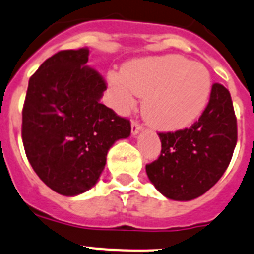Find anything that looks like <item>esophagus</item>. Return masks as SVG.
Listing matches in <instances>:
<instances>
[{
  "mask_svg": "<svg viewBox=\"0 0 254 254\" xmlns=\"http://www.w3.org/2000/svg\"><path fill=\"white\" fill-rule=\"evenodd\" d=\"M142 125H140L138 121H133V123H131V134H133V135H136L139 131H142Z\"/></svg>",
  "mask_w": 254,
  "mask_h": 254,
  "instance_id": "1",
  "label": "esophagus"
}]
</instances>
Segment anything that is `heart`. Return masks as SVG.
Segmentation results:
<instances>
[{"label": "heart", "instance_id": "b5f03b06", "mask_svg": "<svg viewBox=\"0 0 254 254\" xmlns=\"http://www.w3.org/2000/svg\"><path fill=\"white\" fill-rule=\"evenodd\" d=\"M109 81L121 111L133 106V93L144 97L145 121L166 131L193 124L206 109L212 89L206 66L175 55L131 61L124 66L123 76L110 74Z\"/></svg>", "mask_w": 254, "mask_h": 254}]
</instances>
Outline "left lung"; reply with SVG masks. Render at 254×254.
I'll return each instance as SVG.
<instances>
[{
	"mask_svg": "<svg viewBox=\"0 0 254 254\" xmlns=\"http://www.w3.org/2000/svg\"><path fill=\"white\" fill-rule=\"evenodd\" d=\"M158 136L160 157L145 166L156 189L174 200L204 194L224 175L237 145V118L229 90L215 83L198 121L189 129Z\"/></svg>",
	"mask_w": 254,
	"mask_h": 254,
	"instance_id": "obj_1",
	"label": "left lung"
}]
</instances>
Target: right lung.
I'll use <instances>...</instances> for the list:
<instances>
[{"instance_id": "add662e5", "label": "right lung", "mask_w": 254, "mask_h": 254, "mask_svg": "<svg viewBox=\"0 0 254 254\" xmlns=\"http://www.w3.org/2000/svg\"><path fill=\"white\" fill-rule=\"evenodd\" d=\"M89 50L60 51L30 76L21 138L39 179L59 194L84 193L100 179L116 140L130 121L100 103L105 79L87 65Z\"/></svg>"}]
</instances>
